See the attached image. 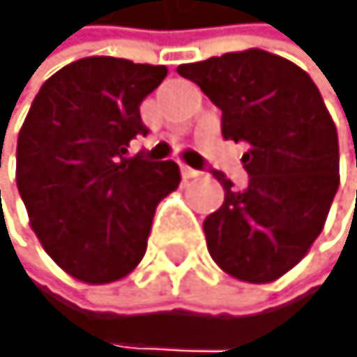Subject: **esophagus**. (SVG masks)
Masks as SVG:
<instances>
[{
	"instance_id": "obj_1",
	"label": "esophagus",
	"mask_w": 357,
	"mask_h": 357,
	"mask_svg": "<svg viewBox=\"0 0 357 357\" xmlns=\"http://www.w3.org/2000/svg\"><path fill=\"white\" fill-rule=\"evenodd\" d=\"M182 177L184 180H196V177H201V170H194L189 166H182Z\"/></svg>"
}]
</instances>
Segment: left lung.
I'll return each mask as SVG.
<instances>
[{"label": "left lung", "instance_id": "1", "mask_svg": "<svg viewBox=\"0 0 357 357\" xmlns=\"http://www.w3.org/2000/svg\"><path fill=\"white\" fill-rule=\"evenodd\" d=\"M177 72L222 109L225 140L248 147L245 189L215 173L225 203L203 222L210 257L238 280L273 283L304 259L325 227L339 189L337 126L309 74L261 48Z\"/></svg>", "mask_w": 357, "mask_h": 357}]
</instances>
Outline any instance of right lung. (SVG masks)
<instances>
[{
	"label": "right lung",
	"instance_id": "right-lung-1",
	"mask_svg": "<svg viewBox=\"0 0 357 357\" xmlns=\"http://www.w3.org/2000/svg\"><path fill=\"white\" fill-rule=\"evenodd\" d=\"M166 65L91 56L44 81L18 132L15 182L41 248L89 285L121 280L147 250L156 206L180 184L173 161L128 156L147 135L140 105Z\"/></svg>",
	"mask_w": 357,
	"mask_h": 357
}]
</instances>
